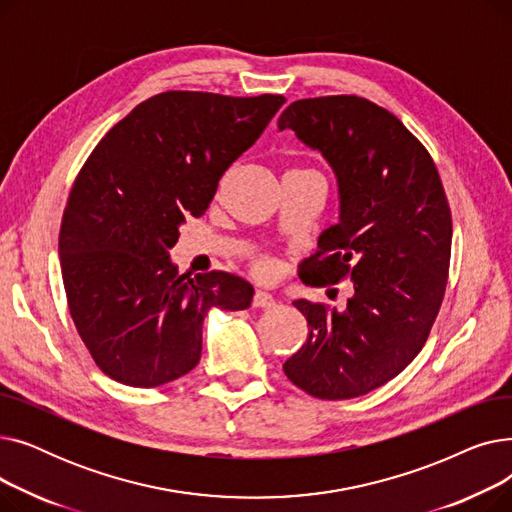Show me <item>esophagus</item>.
I'll return each mask as SVG.
<instances>
[{
	"label": "esophagus",
	"mask_w": 512,
	"mask_h": 512,
	"mask_svg": "<svg viewBox=\"0 0 512 512\" xmlns=\"http://www.w3.org/2000/svg\"><path fill=\"white\" fill-rule=\"evenodd\" d=\"M276 305V301H274V297L270 292H265V290H255V294H253V307H259V309H270V307H274Z\"/></svg>",
	"instance_id": "1"
}]
</instances>
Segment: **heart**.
Segmentation results:
<instances>
[{
  "label": "heart",
  "instance_id": "heart-1",
  "mask_svg": "<svg viewBox=\"0 0 512 512\" xmlns=\"http://www.w3.org/2000/svg\"><path fill=\"white\" fill-rule=\"evenodd\" d=\"M299 172H307V170H299ZM251 270H253V274H255V276H259V278H267V276H272V274H274L276 265H274L272 257L259 255V257H255V259H253V263H251Z\"/></svg>",
  "mask_w": 512,
  "mask_h": 512
}]
</instances>
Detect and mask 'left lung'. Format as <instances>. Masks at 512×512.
Returning a JSON list of instances; mask_svg holds the SVG:
<instances>
[{
  "label": "left lung",
  "mask_w": 512,
  "mask_h": 512,
  "mask_svg": "<svg viewBox=\"0 0 512 512\" xmlns=\"http://www.w3.org/2000/svg\"><path fill=\"white\" fill-rule=\"evenodd\" d=\"M319 149L338 178L340 222L319 236L301 280H353L346 311L305 299L307 342L286 378L321 400L384 386L432 332L448 284L452 218L432 155L394 114L357 95L290 103L278 120Z\"/></svg>",
  "instance_id": "left-lung-1"
}]
</instances>
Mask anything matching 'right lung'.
I'll return each mask as SVG.
<instances>
[{"instance_id": "obj_1", "label": "right lung", "mask_w": 512, "mask_h": 512, "mask_svg": "<svg viewBox=\"0 0 512 512\" xmlns=\"http://www.w3.org/2000/svg\"><path fill=\"white\" fill-rule=\"evenodd\" d=\"M284 101L272 93L153 95L78 172L60 228L62 278L76 332L112 380L155 388L182 378L201 359L207 311L251 305L247 280L180 276L168 251Z\"/></svg>"}]
</instances>
